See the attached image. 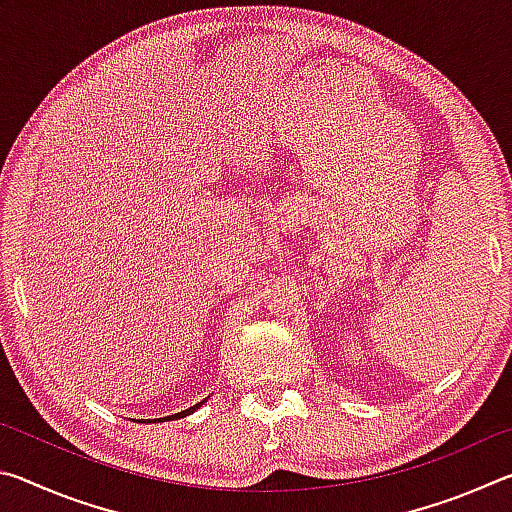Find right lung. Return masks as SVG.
Segmentation results:
<instances>
[{"mask_svg":"<svg viewBox=\"0 0 512 512\" xmlns=\"http://www.w3.org/2000/svg\"><path fill=\"white\" fill-rule=\"evenodd\" d=\"M205 402V400H203ZM203 402H198V404H194V406H189V409H185V411H180V413H173V415H167V418H158L155 422H160V420H178V418H185V415H189V413H194L196 409H201V404Z\"/></svg>","mask_w":512,"mask_h":512,"instance_id":"obj_1","label":"right lung"}]
</instances>
